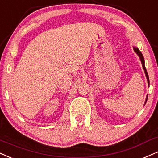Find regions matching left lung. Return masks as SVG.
Returning a JSON list of instances; mask_svg holds the SVG:
<instances>
[{
  "instance_id": "obj_1",
  "label": "left lung",
  "mask_w": 158,
  "mask_h": 158,
  "mask_svg": "<svg viewBox=\"0 0 158 158\" xmlns=\"http://www.w3.org/2000/svg\"><path fill=\"white\" fill-rule=\"evenodd\" d=\"M134 51L136 52V54H137L138 56H139V57L140 58V60H141V64H142V66H143V70H144L145 72V74H146V76H147V81H148V84L149 85V76H148V73L147 72V69H146V67L144 66V60H143V56H142L141 52L139 51V50L138 49V48H134ZM146 100V101H147Z\"/></svg>"
}]
</instances>
